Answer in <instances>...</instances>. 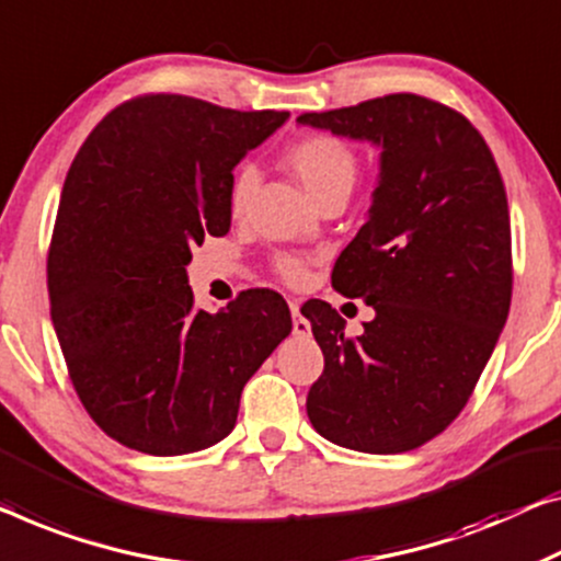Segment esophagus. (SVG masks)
<instances>
[{"label":"esophagus","mask_w":561,"mask_h":561,"mask_svg":"<svg viewBox=\"0 0 561 561\" xmlns=\"http://www.w3.org/2000/svg\"><path fill=\"white\" fill-rule=\"evenodd\" d=\"M289 309H291V317H295V322H291V328H295V334H299V337H307L309 334V322L305 320L302 314H299V305H297V299H289Z\"/></svg>","instance_id":"esophagus-1"}]
</instances>
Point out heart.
<instances>
[{
  "instance_id": "heart-1",
  "label": "heart",
  "mask_w": 561,
  "mask_h": 561,
  "mask_svg": "<svg viewBox=\"0 0 561 561\" xmlns=\"http://www.w3.org/2000/svg\"><path fill=\"white\" fill-rule=\"evenodd\" d=\"M284 163L289 165L291 173L305 183L317 204L324 198L350 194L360 173V158H357L355 148L332 133H309V136L299 138L284 150ZM259 186V171L252 163L239 165L233 171L227 191V208L231 219H244L252 204V196ZM284 282H302L307 277V262L302 256L282 254L274 262Z\"/></svg>"
}]
</instances>
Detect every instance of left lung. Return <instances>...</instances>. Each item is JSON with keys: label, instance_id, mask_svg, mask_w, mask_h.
I'll use <instances>...</instances> for the list:
<instances>
[{"label": "left lung", "instance_id": "8db88e82", "mask_svg": "<svg viewBox=\"0 0 561 561\" xmlns=\"http://www.w3.org/2000/svg\"><path fill=\"white\" fill-rule=\"evenodd\" d=\"M297 121L382 148L370 216L332 272V287L363 297L375 320L350 337L337 309H302L324 355L307 415L337 446L413 450L463 411L506 324L504 179L466 115L415 93Z\"/></svg>", "mask_w": 561, "mask_h": 561}]
</instances>
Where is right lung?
Wrapping results in <instances>:
<instances>
[{"instance_id":"obj_1","label":"right lung","mask_w":561,"mask_h":561,"mask_svg":"<svg viewBox=\"0 0 561 561\" xmlns=\"http://www.w3.org/2000/svg\"><path fill=\"white\" fill-rule=\"evenodd\" d=\"M289 118L148 93L113 107L67 171L47 254L49 314L67 373L113 440L150 456L233 431L247 380L291 332L272 289L221 312L194 302L186 264L231 227V171Z\"/></svg>"}]
</instances>
